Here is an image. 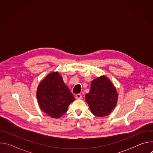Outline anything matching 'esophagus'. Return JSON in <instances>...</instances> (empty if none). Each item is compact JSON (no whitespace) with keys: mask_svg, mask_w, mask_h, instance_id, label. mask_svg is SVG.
<instances>
[{"mask_svg":"<svg viewBox=\"0 0 153 153\" xmlns=\"http://www.w3.org/2000/svg\"><path fill=\"white\" fill-rule=\"evenodd\" d=\"M82 96L81 94H77L76 96V99H82Z\"/></svg>","mask_w":153,"mask_h":153,"instance_id":"34e87169","label":"esophagus"}]
</instances>
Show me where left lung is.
Listing matches in <instances>:
<instances>
[{"label":"left lung","instance_id":"8db88e82","mask_svg":"<svg viewBox=\"0 0 153 153\" xmlns=\"http://www.w3.org/2000/svg\"><path fill=\"white\" fill-rule=\"evenodd\" d=\"M91 113L97 117L110 114L116 106L118 94L111 81L105 76H101L91 83L89 93L85 95Z\"/></svg>","mask_w":153,"mask_h":153}]
</instances>
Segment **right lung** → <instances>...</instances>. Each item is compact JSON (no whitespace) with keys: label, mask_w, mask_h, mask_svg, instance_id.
Returning a JSON list of instances; mask_svg holds the SVG:
<instances>
[{"label":"right lung","mask_w":153,"mask_h":153,"mask_svg":"<svg viewBox=\"0 0 153 153\" xmlns=\"http://www.w3.org/2000/svg\"><path fill=\"white\" fill-rule=\"evenodd\" d=\"M36 96L41 110L52 118H59L68 110L74 97L57 71L49 73L38 85Z\"/></svg>","instance_id":"add662e5"}]
</instances>
